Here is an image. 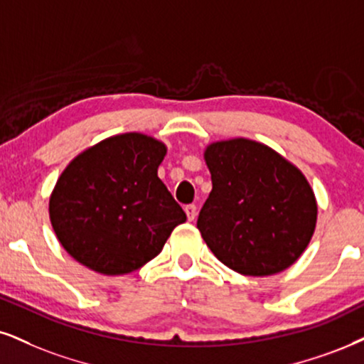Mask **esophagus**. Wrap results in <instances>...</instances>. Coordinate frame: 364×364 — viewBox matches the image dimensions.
<instances>
[{"mask_svg":"<svg viewBox=\"0 0 364 364\" xmlns=\"http://www.w3.org/2000/svg\"><path fill=\"white\" fill-rule=\"evenodd\" d=\"M186 214H187V219H189V221H194L196 216H197V208H196V205L194 204L186 205Z\"/></svg>","mask_w":364,"mask_h":364,"instance_id":"esophagus-1","label":"esophagus"}]
</instances>
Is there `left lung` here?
I'll list each match as a JSON object with an SVG mask.
<instances>
[{
  "label": "left lung",
  "instance_id": "1",
  "mask_svg": "<svg viewBox=\"0 0 364 364\" xmlns=\"http://www.w3.org/2000/svg\"><path fill=\"white\" fill-rule=\"evenodd\" d=\"M213 191L197 219L219 262L241 275L268 277L291 267L311 243L317 200L297 165L263 143H209Z\"/></svg>",
  "mask_w": 364,
  "mask_h": 364
}]
</instances>
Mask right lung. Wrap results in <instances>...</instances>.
I'll use <instances>...</instances> for the list:
<instances>
[{
    "label": "right lung",
    "instance_id": "1",
    "mask_svg": "<svg viewBox=\"0 0 364 364\" xmlns=\"http://www.w3.org/2000/svg\"><path fill=\"white\" fill-rule=\"evenodd\" d=\"M165 155V143L133 132L70 160L50 194L48 216L75 262L101 275H127L154 259L187 221L159 178Z\"/></svg>",
    "mask_w": 364,
    "mask_h": 364
}]
</instances>
